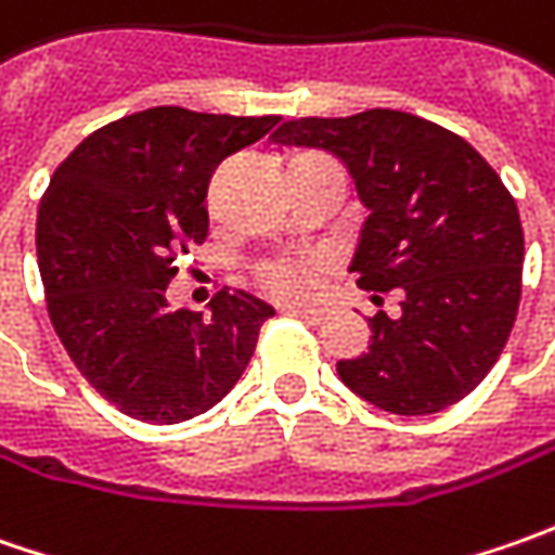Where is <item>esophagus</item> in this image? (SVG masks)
<instances>
[{"mask_svg":"<svg viewBox=\"0 0 555 555\" xmlns=\"http://www.w3.org/2000/svg\"><path fill=\"white\" fill-rule=\"evenodd\" d=\"M289 314H293V318H302L306 324H324V318H327L324 311L314 309H289Z\"/></svg>","mask_w":555,"mask_h":555,"instance_id":"obj_1","label":"esophagus"}]
</instances>
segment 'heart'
<instances>
[{"label":"heart","mask_w":555,"mask_h":555,"mask_svg":"<svg viewBox=\"0 0 555 555\" xmlns=\"http://www.w3.org/2000/svg\"><path fill=\"white\" fill-rule=\"evenodd\" d=\"M327 271V262L314 253H299V256H271L253 268V278L262 293L281 302H306L318 289L321 278Z\"/></svg>","instance_id":"b5f03b06"}]
</instances>
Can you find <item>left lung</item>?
I'll return each instance as SVG.
<instances>
[{"instance_id": "obj_1", "label": "left lung", "mask_w": 555, "mask_h": 555, "mask_svg": "<svg viewBox=\"0 0 555 555\" xmlns=\"http://www.w3.org/2000/svg\"><path fill=\"white\" fill-rule=\"evenodd\" d=\"M271 139L346 163L371 209L358 287L401 296L398 318H367L371 346L336 364L339 379L389 414L457 404L501 358L522 299V222L501 176L457 132L386 107L289 119Z\"/></svg>"}]
</instances>
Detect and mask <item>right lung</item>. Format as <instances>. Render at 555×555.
<instances>
[{"label":"right lung","mask_w":555,"mask_h":555,"mask_svg":"<svg viewBox=\"0 0 555 555\" xmlns=\"http://www.w3.org/2000/svg\"><path fill=\"white\" fill-rule=\"evenodd\" d=\"M281 117L151 107L114 119L54 169L36 216L49 318L98 395L144 423H182L234 389L274 309L219 289L212 314L169 311L179 256L209 231L216 166Z\"/></svg>","instance_id":"1"}]
</instances>
